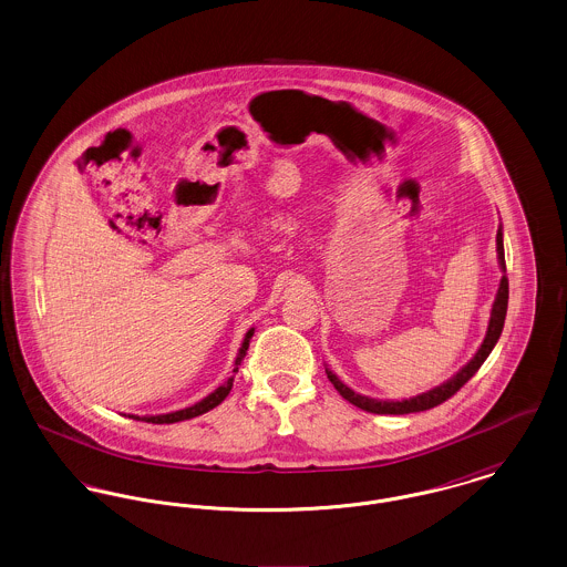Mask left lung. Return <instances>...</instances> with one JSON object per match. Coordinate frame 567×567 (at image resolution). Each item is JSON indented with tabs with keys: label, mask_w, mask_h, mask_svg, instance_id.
<instances>
[{
	"label": "left lung",
	"mask_w": 567,
	"mask_h": 567,
	"mask_svg": "<svg viewBox=\"0 0 567 567\" xmlns=\"http://www.w3.org/2000/svg\"><path fill=\"white\" fill-rule=\"evenodd\" d=\"M504 227L499 225L497 229V264H499V270L504 271L502 280H499V287H497V293L493 299V306H491V317H488V324H486L485 340L481 344V349L476 351V354L458 370L457 374L444 380L442 384L433 386L425 393H419L410 400H374V398H368V395H361V393H354L351 386H347L340 378L336 377L329 368H324L327 378L331 380V384L338 389V393L349 400L352 405L365 410V412H374V414H410V412H423V410H430L433 405L442 404L446 402L449 398H453L457 393L458 389L474 377L478 372V368L485 363L486 357L491 354V351L495 349L499 336H502V329H504V321H506V310H508V278H506V257H504Z\"/></svg>",
	"instance_id": "1"
}]
</instances>
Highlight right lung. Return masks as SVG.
I'll use <instances>...</instances> for the list:
<instances>
[{"instance_id":"1","label":"right lung","mask_w":567,"mask_h":567,"mask_svg":"<svg viewBox=\"0 0 567 567\" xmlns=\"http://www.w3.org/2000/svg\"><path fill=\"white\" fill-rule=\"evenodd\" d=\"M252 333H255V327H250L248 331H246V336H244L243 347H240V351H238V357H236V361H234V377H236V372H238V368L243 365L244 357H246V351H248V344H250V338H252ZM234 377L227 378L220 386H216L215 391L210 393V395H206L202 402H197V404L189 405V408H183V410H176V412H167V414H155V416H137V414H125V416H130V419H135V421H146V423H155V425H165V423H178V421H187V419H193V416H199V414H204V412H208V410H213L216 405L220 404L227 395H229V391H231V386H234Z\"/></svg>"}]
</instances>
